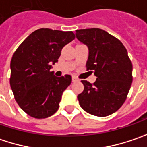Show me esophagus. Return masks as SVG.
Here are the masks:
<instances>
[{"label": "esophagus", "instance_id": "34e87169", "mask_svg": "<svg viewBox=\"0 0 147 147\" xmlns=\"http://www.w3.org/2000/svg\"><path fill=\"white\" fill-rule=\"evenodd\" d=\"M72 81H73L74 83H76V82H79V80L77 79L76 77H73V78H72Z\"/></svg>", "mask_w": 147, "mask_h": 147}]
</instances>
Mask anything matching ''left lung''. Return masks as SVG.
I'll use <instances>...</instances> for the list:
<instances>
[{"label":"left lung","instance_id":"1","mask_svg":"<svg viewBox=\"0 0 147 147\" xmlns=\"http://www.w3.org/2000/svg\"><path fill=\"white\" fill-rule=\"evenodd\" d=\"M76 37L89 50L86 70L97 80H82L84 89L78 95L80 106L90 115L104 117L118 110L131 89L132 63L121 41L100 28L76 30Z\"/></svg>","mask_w":147,"mask_h":147}]
</instances>
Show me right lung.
I'll return each instance as SVG.
<instances>
[{
	"label": "right lung",
	"instance_id": "right-lung-1",
	"mask_svg": "<svg viewBox=\"0 0 147 147\" xmlns=\"http://www.w3.org/2000/svg\"><path fill=\"white\" fill-rule=\"evenodd\" d=\"M75 38L73 32L40 28L16 48L11 61L10 85L21 109L31 117L44 119L59 108L63 92L72 77H56L50 71L61 50Z\"/></svg>",
	"mask_w": 147,
	"mask_h": 147
}]
</instances>
